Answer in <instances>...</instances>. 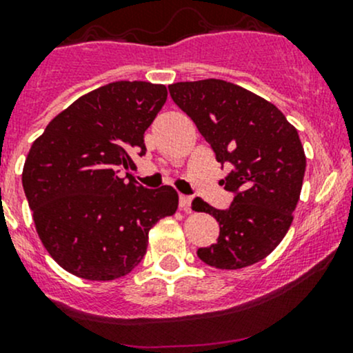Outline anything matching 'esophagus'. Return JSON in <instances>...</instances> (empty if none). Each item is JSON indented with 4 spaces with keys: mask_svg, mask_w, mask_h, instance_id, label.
I'll use <instances>...</instances> for the list:
<instances>
[{
    "mask_svg": "<svg viewBox=\"0 0 353 353\" xmlns=\"http://www.w3.org/2000/svg\"><path fill=\"white\" fill-rule=\"evenodd\" d=\"M178 202H180L181 210L190 212V205H192V199H190V196H188V195H180V200H178Z\"/></svg>",
    "mask_w": 353,
    "mask_h": 353,
    "instance_id": "1",
    "label": "esophagus"
}]
</instances>
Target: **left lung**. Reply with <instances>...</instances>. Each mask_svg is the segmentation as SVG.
Returning <instances> with one entry per match:
<instances>
[{
  "instance_id": "left-lung-1",
  "label": "left lung",
  "mask_w": 353,
  "mask_h": 353,
  "mask_svg": "<svg viewBox=\"0 0 353 353\" xmlns=\"http://www.w3.org/2000/svg\"><path fill=\"white\" fill-rule=\"evenodd\" d=\"M178 108L195 123L219 163L232 172L221 183L234 193L219 210L196 196L195 212L217 219L215 244L196 256L212 268L241 269L276 249L293 222L305 176L306 157L298 131L274 104L221 79L168 85Z\"/></svg>"
}]
</instances>
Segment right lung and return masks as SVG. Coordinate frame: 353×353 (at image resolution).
I'll return each instance as SVG.
<instances>
[{"label":"right lung","instance_id":"right-lung-1","mask_svg":"<svg viewBox=\"0 0 353 353\" xmlns=\"http://www.w3.org/2000/svg\"><path fill=\"white\" fill-rule=\"evenodd\" d=\"M166 87L141 81L102 85L72 102L33 141L23 190L41 244L60 268L112 281L141 263L148 232L178 208L175 188L138 187L119 176L146 153L145 131Z\"/></svg>","mask_w":353,"mask_h":353}]
</instances>
